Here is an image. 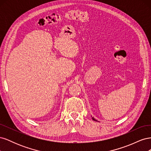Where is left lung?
Masks as SVG:
<instances>
[{"mask_svg": "<svg viewBox=\"0 0 151 151\" xmlns=\"http://www.w3.org/2000/svg\"><path fill=\"white\" fill-rule=\"evenodd\" d=\"M92 118H93V120H94V121H96V122H98L97 120H96V119H95V118H93V117H92Z\"/></svg>", "mask_w": 151, "mask_h": 151, "instance_id": "1", "label": "left lung"}]
</instances>
